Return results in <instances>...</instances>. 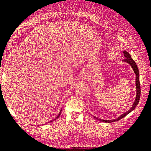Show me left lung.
Listing matches in <instances>:
<instances>
[{"mask_svg":"<svg viewBox=\"0 0 151 151\" xmlns=\"http://www.w3.org/2000/svg\"><path fill=\"white\" fill-rule=\"evenodd\" d=\"M123 54H124V56L126 57L125 59L123 60L124 62H126L127 63H129V64L132 66L133 70H134L135 74H136V89H137V96H136V98H135V101L133 104V106L130 108V109H129V111L125 112V113H123V115H122L120 117H118L116 119H114V120H100L98 119L99 120H100L101 122H106V123H112L114 122H116L121 120L122 118H123V117H125L126 115H127L129 113H130L133 109H134L135 108V107L137 106V105L138 104L139 100H140V81H139V71L138 69V67L137 66L136 63L135 62V61L132 58L130 55L126 51H123Z\"/></svg>","mask_w":151,"mask_h":151,"instance_id":"1","label":"left lung"}]
</instances>
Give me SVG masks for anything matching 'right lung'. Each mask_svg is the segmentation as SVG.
Wrapping results in <instances>:
<instances>
[{"mask_svg":"<svg viewBox=\"0 0 151 151\" xmlns=\"http://www.w3.org/2000/svg\"><path fill=\"white\" fill-rule=\"evenodd\" d=\"M60 113H61V111L60 112V113H59V115H58L57 116V117H56V118H55V119H57V118H58L59 117V115H60ZM51 122H52V121H51Z\"/></svg>","mask_w":151,"mask_h":151,"instance_id":"obj_1","label":"right lung"}]
</instances>
